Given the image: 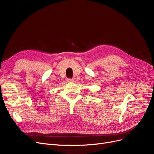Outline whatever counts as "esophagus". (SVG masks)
<instances>
[{
    "instance_id": "obj_1",
    "label": "esophagus",
    "mask_w": 154,
    "mask_h": 154,
    "mask_svg": "<svg viewBox=\"0 0 154 154\" xmlns=\"http://www.w3.org/2000/svg\"><path fill=\"white\" fill-rule=\"evenodd\" d=\"M74 81V78H69L67 79V82H73Z\"/></svg>"
}]
</instances>
